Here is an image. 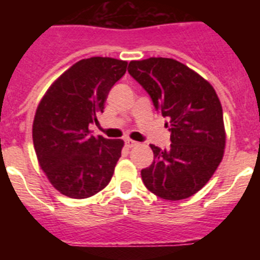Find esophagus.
Segmentation results:
<instances>
[{
	"label": "esophagus",
	"instance_id": "esophagus-1",
	"mask_svg": "<svg viewBox=\"0 0 260 260\" xmlns=\"http://www.w3.org/2000/svg\"><path fill=\"white\" fill-rule=\"evenodd\" d=\"M125 144H126V147H127V148H133V147L138 146V142L132 141V139H127V141L125 142Z\"/></svg>",
	"mask_w": 260,
	"mask_h": 260
}]
</instances>
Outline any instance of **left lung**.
Wrapping results in <instances>:
<instances>
[{"label":"left lung","instance_id":"left-lung-1","mask_svg":"<svg viewBox=\"0 0 260 260\" xmlns=\"http://www.w3.org/2000/svg\"><path fill=\"white\" fill-rule=\"evenodd\" d=\"M127 71L171 123V147L151 144L153 161L142 169L143 183L167 201L189 198L210 181L224 155L219 98L207 80L173 58L132 61Z\"/></svg>","mask_w":260,"mask_h":260}]
</instances>
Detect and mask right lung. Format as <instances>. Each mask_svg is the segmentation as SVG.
Instances as JSON below:
<instances>
[{"instance_id":"right-lung-1","label":"right lung","mask_w":260,"mask_h":260,"mask_svg":"<svg viewBox=\"0 0 260 260\" xmlns=\"http://www.w3.org/2000/svg\"><path fill=\"white\" fill-rule=\"evenodd\" d=\"M127 62L109 57L80 59L49 87L36 110L32 138L41 169L54 189L84 199L112 180L122 139L92 135L110 88L125 75Z\"/></svg>"}]
</instances>
